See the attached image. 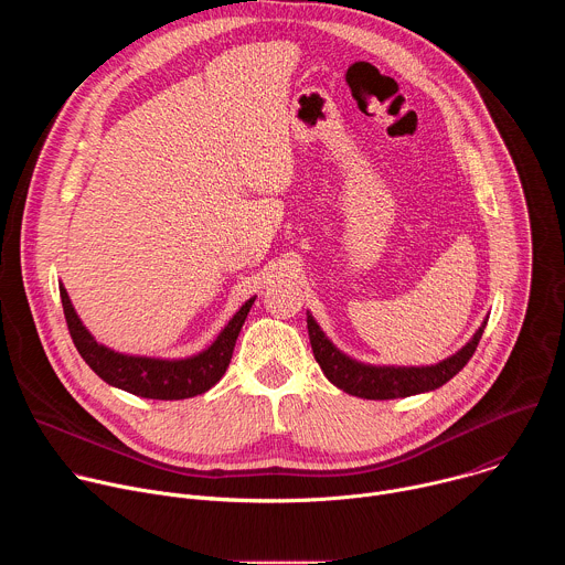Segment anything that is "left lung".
I'll list each match as a JSON object with an SVG mask.
<instances>
[{
  "label": "left lung",
  "instance_id": "obj_1",
  "mask_svg": "<svg viewBox=\"0 0 565 565\" xmlns=\"http://www.w3.org/2000/svg\"><path fill=\"white\" fill-rule=\"evenodd\" d=\"M308 338L312 347V355L324 371V375L342 391L366 397V399H393V397H407L425 391H434L449 382L473 355L480 338H482V324L471 342L462 347L456 355L434 364V366H369L360 364L344 353H340L327 335L319 331L317 321L308 315Z\"/></svg>",
  "mask_w": 565,
  "mask_h": 565
}]
</instances>
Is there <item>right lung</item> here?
<instances>
[{
	"instance_id": "add662e5",
	"label": "right lung",
	"mask_w": 565,
	"mask_h": 565,
	"mask_svg": "<svg viewBox=\"0 0 565 565\" xmlns=\"http://www.w3.org/2000/svg\"><path fill=\"white\" fill-rule=\"evenodd\" d=\"M60 297L71 340L92 371L107 384L149 399H185L212 388L223 377L232 360L238 331L244 327L250 306L255 303V299H248L241 306L238 312L230 319V324L214 340V344L203 353L188 360H153L122 355L98 344L83 327V321L77 319L62 286Z\"/></svg>"
}]
</instances>
